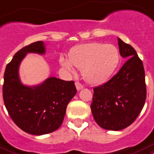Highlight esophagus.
Masks as SVG:
<instances>
[{"instance_id": "34e87169", "label": "esophagus", "mask_w": 154, "mask_h": 154, "mask_svg": "<svg viewBox=\"0 0 154 154\" xmlns=\"http://www.w3.org/2000/svg\"><path fill=\"white\" fill-rule=\"evenodd\" d=\"M75 85H76V88H77V90H82V89H83V85H82L80 82H76V83H75Z\"/></svg>"}]
</instances>
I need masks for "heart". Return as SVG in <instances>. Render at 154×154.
<instances>
[{
    "instance_id": "obj_1",
    "label": "heart",
    "mask_w": 154,
    "mask_h": 154,
    "mask_svg": "<svg viewBox=\"0 0 154 154\" xmlns=\"http://www.w3.org/2000/svg\"><path fill=\"white\" fill-rule=\"evenodd\" d=\"M119 53L112 44L87 43L80 44L70 51L69 60L60 58L61 66L70 72H75L73 66L82 69V77L91 85L105 82L118 66Z\"/></svg>"
}]
</instances>
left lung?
Segmentation results:
<instances>
[{"label": "left lung", "instance_id": "8db88e82", "mask_svg": "<svg viewBox=\"0 0 154 154\" xmlns=\"http://www.w3.org/2000/svg\"><path fill=\"white\" fill-rule=\"evenodd\" d=\"M119 53L127 61L105 84L94 88L90 106L94 119L104 129L119 131L133 123L146 99L145 69L132 46L118 38Z\"/></svg>", "mask_w": 154, "mask_h": 154}]
</instances>
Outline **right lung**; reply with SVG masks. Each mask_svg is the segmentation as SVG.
I'll return each instance as SVG.
<instances>
[{"instance_id": "add662e5", "label": "right lung", "mask_w": 154, "mask_h": 154, "mask_svg": "<svg viewBox=\"0 0 154 154\" xmlns=\"http://www.w3.org/2000/svg\"><path fill=\"white\" fill-rule=\"evenodd\" d=\"M27 53H45L43 41L26 46L15 53L4 74L3 99L9 116L29 134H48L61 126L67 106L77 94L73 81L49 77L35 86L22 84L18 69Z\"/></svg>"}]
</instances>
